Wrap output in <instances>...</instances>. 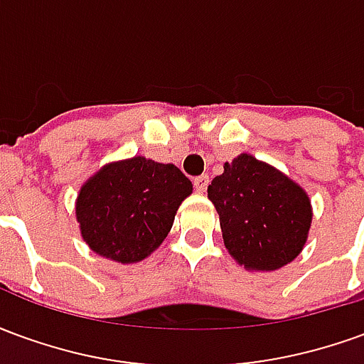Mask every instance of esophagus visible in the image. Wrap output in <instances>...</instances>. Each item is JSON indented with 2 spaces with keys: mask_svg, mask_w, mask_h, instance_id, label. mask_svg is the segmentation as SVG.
<instances>
[{
  "mask_svg": "<svg viewBox=\"0 0 364 364\" xmlns=\"http://www.w3.org/2000/svg\"><path fill=\"white\" fill-rule=\"evenodd\" d=\"M193 183H195V189H197L198 193H205L206 187H208V175H198V177L193 179Z\"/></svg>",
  "mask_w": 364,
  "mask_h": 364,
  "instance_id": "1",
  "label": "esophagus"
}]
</instances>
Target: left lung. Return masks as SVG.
<instances>
[{
  "label": "left lung",
  "instance_id": "obj_1",
  "mask_svg": "<svg viewBox=\"0 0 364 364\" xmlns=\"http://www.w3.org/2000/svg\"><path fill=\"white\" fill-rule=\"evenodd\" d=\"M224 245L237 263L274 271L302 252L312 222L304 189L274 167L242 154L208 185Z\"/></svg>",
  "mask_w": 364,
  "mask_h": 364
}]
</instances>
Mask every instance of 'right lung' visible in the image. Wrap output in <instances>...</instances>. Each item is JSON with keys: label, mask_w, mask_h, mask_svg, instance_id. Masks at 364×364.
<instances>
[{"label": "right lung", "mask_w": 364, "mask_h": 364, "mask_svg": "<svg viewBox=\"0 0 364 364\" xmlns=\"http://www.w3.org/2000/svg\"><path fill=\"white\" fill-rule=\"evenodd\" d=\"M191 191L193 183L173 164L132 158L103 167L77 197L83 240L109 259L142 261L166 240Z\"/></svg>", "instance_id": "1"}]
</instances>
